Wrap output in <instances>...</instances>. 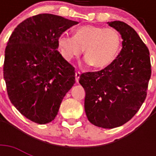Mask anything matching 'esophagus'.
<instances>
[{
  "instance_id": "1",
  "label": "esophagus",
  "mask_w": 156,
  "mask_h": 156,
  "mask_svg": "<svg viewBox=\"0 0 156 156\" xmlns=\"http://www.w3.org/2000/svg\"><path fill=\"white\" fill-rule=\"evenodd\" d=\"M80 72L77 71L75 73V79H76V83H78V80H79V78H80Z\"/></svg>"
}]
</instances>
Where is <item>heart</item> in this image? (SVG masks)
Returning a JSON list of instances; mask_svg holds the SVG:
<instances>
[{
    "label": "heart",
    "instance_id": "b5f03b06",
    "mask_svg": "<svg viewBox=\"0 0 156 156\" xmlns=\"http://www.w3.org/2000/svg\"><path fill=\"white\" fill-rule=\"evenodd\" d=\"M58 44L66 60L80 56L84 49L86 63L95 69H103L111 65L117 56L121 39L115 29L87 25L77 28L74 35H61Z\"/></svg>",
    "mask_w": 156,
    "mask_h": 156
}]
</instances>
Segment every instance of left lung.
I'll return each instance as SVG.
<instances>
[{
	"instance_id": "8db88e82",
	"label": "left lung",
	"mask_w": 156,
	"mask_h": 156,
	"mask_svg": "<svg viewBox=\"0 0 156 156\" xmlns=\"http://www.w3.org/2000/svg\"><path fill=\"white\" fill-rule=\"evenodd\" d=\"M122 38V48L113 62L97 72L80 75L86 92V115L94 126H121L133 117L147 97L151 69L149 50L138 33L121 21L108 23Z\"/></svg>"
}]
</instances>
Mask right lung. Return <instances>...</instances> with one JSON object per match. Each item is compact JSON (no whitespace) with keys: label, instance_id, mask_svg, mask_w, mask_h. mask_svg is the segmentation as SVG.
<instances>
[{"label":"right lung","instance_id":"1","mask_svg":"<svg viewBox=\"0 0 156 156\" xmlns=\"http://www.w3.org/2000/svg\"><path fill=\"white\" fill-rule=\"evenodd\" d=\"M78 22L40 13L17 26L5 51L3 73L9 98L21 114L49 123L75 83L74 68L57 51L59 37Z\"/></svg>","mask_w":156,"mask_h":156}]
</instances>
